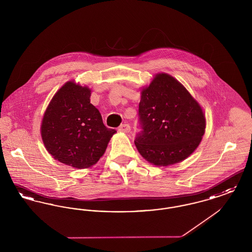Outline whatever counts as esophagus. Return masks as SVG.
I'll use <instances>...</instances> for the list:
<instances>
[{
	"label": "esophagus",
	"instance_id": "esophagus-1",
	"mask_svg": "<svg viewBox=\"0 0 252 252\" xmlns=\"http://www.w3.org/2000/svg\"><path fill=\"white\" fill-rule=\"evenodd\" d=\"M130 129H131V127L128 124H123V125H121L119 128H118L119 131L125 132V133H128L130 131Z\"/></svg>",
	"mask_w": 252,
	"mask_h": 252
}]
</instances>
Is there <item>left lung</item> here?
<instances>
[{
    "label": "left lung",
    "mask_w": 252,
    "mask_h": 252,
    "mask_svg": "<svg viewBox=\"0 0 252 252\" xmlns=\"http://www.w3.org/2000/svg\"><path fill=\"white\" fill-rule=\"evenodd\" d=\"M135 145L158 166L180 162L200 144L205 132L202 108L178 80L158 73L143 90Z\"/></svg>",
    "instance_id": "obj_1"
}]
</instances>
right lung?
I'll return each mask as SVG.
<instances>
[{
    "mask_svg": "<svg viewBox=\"0 0 252 252\" xmlns=\"http://www.w3.org/2000/svg\"><path fill=\"white\" fill-rule=\"evenodd\" d=\"M90 97L89 88L67 82L53 97L41 124V137L49 153L78 169L96 163L116 132L104 125Z\"/></svg>",
    "mask_w": 252,
    "mask_h": 252,
    "instance_id": "1",
    "label": "right lung"
}]
</instances>
